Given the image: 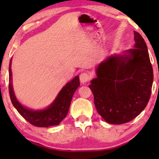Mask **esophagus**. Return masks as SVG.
I'll list each match as a JSON object with an SVG mask.
<instances>
[{
    "mask_svg": "<svg viewBox=\"0 0 159 159\" xmlns=\"http://www.w3.org/2000/svg\"><path fill=\"white\" fill-rule=\"evenodd\" d=\"M90 79V75L87 72H82L80 75V81L82 84H84L86 82H87Z\"/></svg>",
    "mask_w": 159,
    "mask_h": 159,
    "instance_id": "esophagus-1",
    "label": "esophagus"
}]
</instances>
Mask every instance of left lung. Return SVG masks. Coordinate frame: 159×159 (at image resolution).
I'll return each instance as SVG.
<instances>
[{
    "instance_id": "8db88e82",
    "label": "left lung",
    "mask_w": 159,
    "mask_h": 159,
    "mask_svg": "<svg viewBox=\"0 0 159 159\" xmlns=\"http://www.w3.org/2000/svg\"><path fill=\"white\" fill-rule=\"evenodd\" d=\"M134 48L109 56L96 67L89 87L98 114L107 123L123 124L144 110L150 98L153 70L147 44L134 31Z\"/></svg>"
}]
</instances>
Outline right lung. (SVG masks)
<instances>
[{"mask_svg":"<svg viewBox=\"0 0 159 159\" xmlns=\"http://www.w3.org/2000/svg\"><path fill=\"white\" fill-rule=\"evenodd\" d=\"M11 63L12 60H10L9 67V92L11 102L18 112L27 122L35 126L48 128L59 125L68 114L72 96L80 86L79 76H75L72 81L68 82L48 107L41 110H33L23 106L16 98L12 87Z\"/></svg>","mask_w":159,"mask_h":159,"instance_id":"obj_1","label":"right lung"}]
</instances>
